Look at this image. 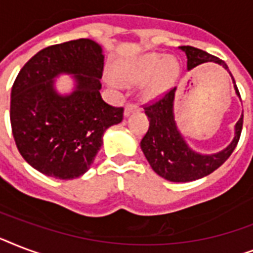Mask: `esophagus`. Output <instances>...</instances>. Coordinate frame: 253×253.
<instances>
[{
    "instance_id": "obj_1",
    "label": "esophagus",
    "mask_w": 253,
    "mask_h": 253,
    "mask_svg": "<svg viewBox=\"0 0 253 253\" xmlns=\"http://www.w3.org/2000/svg\"><path fill=\"white\" fill-rule=\"evenodd\" d=\"M138 110V106L134 105V103H127L126 107H125V117H128L131 113H134V111Z\"/></svg>"
}]
</instances>
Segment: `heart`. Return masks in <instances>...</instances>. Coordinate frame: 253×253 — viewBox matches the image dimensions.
<instances>
[{
    "mask_svg": "<svg viewBox=\"0 0 253 253\" xmlns=\"http://www.w3.org/2000/svg\"><path fill=\"white\" fill-rule=\"evenodd\" d=\"M115 72L118 78L127 84L136 85L144 82L143 94L154 98L173 86L180 73V67L172 57L160 53H147L135 60L118 64ZM119 81L111 75L105 76L106 84L114 90L121 87Z\"/></svg>",
    "mask_w": 253,
    "mask_h": 253,
    "instance_id": "obj_1",
    "label": "heart"
}]
</instances>
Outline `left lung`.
I'll list each match as a JSON object with an SVG mask.
<instances>
[{"mask_svg":"<svg viewBox=\"0 0 253 253\" xmlns=\"http://www.w3.org/2000/svg\"><path fill=\"white\" fill-rule=\"evenodd\" d=\"M180 49L184 51L188 59V71L209 61L222 65L230 73L236 95L240 98L235 80L223 60L192 45H182ZM174 94L176 87L169 90L163 98L144 107V113L150 121V127L140 142V148L150 163L151 168L159 176L172 182H189L210 174L230 158L239 142L243 127V114L235 125L232 142L224 150L215 154H200L189 147L177 127L173 106Z\"/></svg>","mask_w":253,"mask_h":253,"instance_id":"1","label":"left lung"}]
</instances>
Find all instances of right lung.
Returning <instances> with one entry per match:
<instances>
[{
  "mask_svg": "<svg viewBox=\"0 0 253 253\" xmlns=\"http://www.w3.org/2000/svg\"><path fill=\"white\" fill-rule=\"evenodd\" d=\"M102 47L91 39L49 45L30 59L11 87L10 123L19 154L45 176L72 180L90 168L123 107L101 97ZM71 74L74 90L61 95L56 81Z\"/></svg>",
  "mask_w": 253,
  "mask_h": 253,
  "instance_id": "obj_1",
  "label": "right lung"
}]
</instances>
